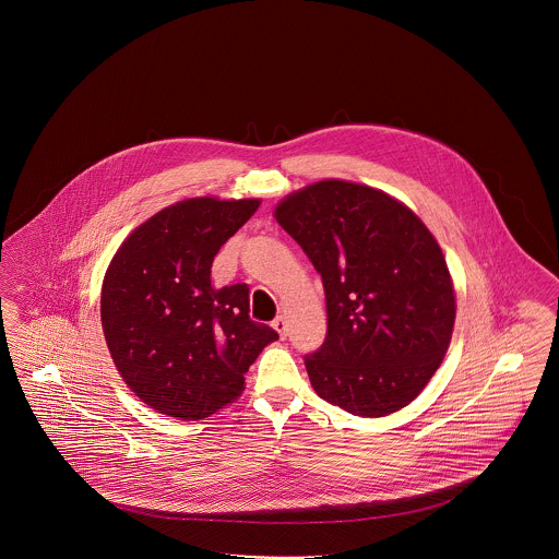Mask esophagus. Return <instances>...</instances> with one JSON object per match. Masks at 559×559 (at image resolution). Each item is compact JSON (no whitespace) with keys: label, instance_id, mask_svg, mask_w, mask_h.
Listing matches in <instances>:
<instances>
[{"label":"esophagus","instance_id":"obj_1","mask_svg":"<svg viewBox=\"0 0 559 559\" xmlns=\"http://www.w3.org/2000/svg\"><path fill=\"white\" fill-rule=\"evenodd\" d=\"M272 328L278 332V336H281V338H287L288 325L287 320H285L283 316H278V318L272 322Z\"/></svg>","mask_w":559,"mask_h":559}]
</instances>
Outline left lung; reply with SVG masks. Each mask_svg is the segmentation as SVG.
<instances>
[{"mask_svg":"<svg viewBox=\"0 0 559 559\" xmlns=\"http://www.w3.org/2000/svg\"><path fill=\"white\" fill-rule=\"evenodd\" d=\"M274 217L322 274L328 334L305 355L316 393L365 418L407 406L439 369L455 325L437 239L406 204L344 180L288 194Z\"/></svg>","mask_w":559,"mask_h":559,"instance_id":"1","label":"left lung"}]
</instances>
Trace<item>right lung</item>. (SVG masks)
I'll use <instances>...</instances> for the list:
<instances>
[{
	"mask_svg": "<svg viewBox=\"0 0 559 559\" xmlns=\"http://www.w3.org/2000/svg\"><path fill=\"white\" fill-rule=\"evenodd\" d=\"M258 199H187L122 241L102 283L104 338L124 383L147 406L182 420L209 418L239 397L271 325L250 320L246 283L215 288L221 246Z\"/></svg>",
	"mask_w": 559,
	"mask_h": 559,
	"instance_id": "obj_1",
	"label": "right lung"
}]
</instances>
